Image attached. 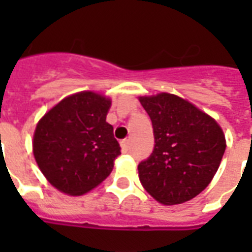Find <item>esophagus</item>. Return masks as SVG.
I'll return each mask as SVG.
<instances>
[{
    "mask_svg": "<svg viewBox=\"0 0 252 252\" xmlns=\"http://www.w3.org/2000/svg\"><path fill=\"white\" fill-rule=\"evenodd\" d=\"M120 146H122L123 153H126V152L129 150V140H128V138L123 140V141L120 142Z\"/></svg>",
    "mask_w": 252,
    "mask_h": 252,
    "instance_id": "esophagus-1",
    "label": "esophagus"
}]
</instances>
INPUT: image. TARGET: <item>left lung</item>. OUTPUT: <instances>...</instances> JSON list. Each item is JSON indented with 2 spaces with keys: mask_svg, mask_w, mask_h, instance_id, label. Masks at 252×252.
Wrapping results in <instances>:
<instances>
[{
  "mask_svg": "<svg viewBox=\"0 0 252 252\" xmlns=\"http://www.w3.org/2000/svg\"><path fill=\"white\" fill-rule=\"evenodd\" d=\"M152 119L156 145L138 165L142 187L158 203L193 199L211 183L226 149L222 128L211 115L175 94L138 98Z\"/></svg>",
  "mask_w": 252,
  "mask_h": 252,
  "instance_id": "obj_1",
  "label": "left lung"
}]
</instances>
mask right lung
Wrapping results in <instances>:
<instances>
[{
	"mask_svg": "<svg viewBox=\"0 0 252 252\" xmlns=\"http://www.w3.org/2000/svg\"><path fill=\"white\" fill-rule=\"evenodd\" d=\"M108 96L95 91L68 95L37 122L32 153L45 179L69 196L91 191L110 175L120 146L106 122Z\"/></svg>",
	"mask_w": 252,
	"mask_h": 252,
	"instance_id": "add662e5",
	"label": "right lung"
}]
</instances>
